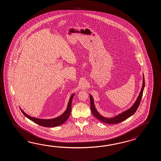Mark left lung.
Here are the masks:
<instances>
[{
    "label": "left lung",
    "instance_id": "left-lung-1",
    "mask_svg": "<svg viewBox=\"0 0 161 161\" xmlns=\"http://www.w3.org/2000/svg\"><path fill=\"white\" fill-rule=\"evenodd\" d=\"M144 87H145V80H144V76L143 75V82H142V88L141 92L139 94L138 97H137L136 101L135 102V104L133 105L132 107L129 109H127L126 111H124V112L118 115L115 116L114 118H109L101 116V115L99 114V113L98 112V111L96 110V109L95 108V106L94 104L93 97H92L91 95H90V108H91L92 112L93 113V115L99 120H100L101 122H103L105 123V124H118V123H120V122L124 121L125 120L127 119V118H129L131 115H133L138 108V106L140 105V101H141L142 98V93H143Z\"/></svg>",
    "mask_w": 161,
    "mask_h": 161
}]
</instances>
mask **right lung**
<instances>
[{
	"mask_svg": "<svg viewBox=\"0 0 161 161\" xmlns=\"http://www.w3.org/2000/svg\"><path fill=\"white\" fill-rule=\"evenodd\" d=\"M74 94H73L70 97L69 102L68 103L67 108L65 110V111L61 115H60L58 117H57L56 118H54V119H38V118H36L34 117H31V116L28 115L26 114L20 108V109H21V112H23V114L26 116L27 118L33 121L34 122L37 124V125H39L42 126H44V127H56V126H58L59 125L64 124L70 115L71 111V103H72V98H73Z\"/></svg>",
	"mask_w": 161,
	"mask_h": 161,
	"instance_id": "add662e5",
	"label": "right lung"
}]
</instances>
